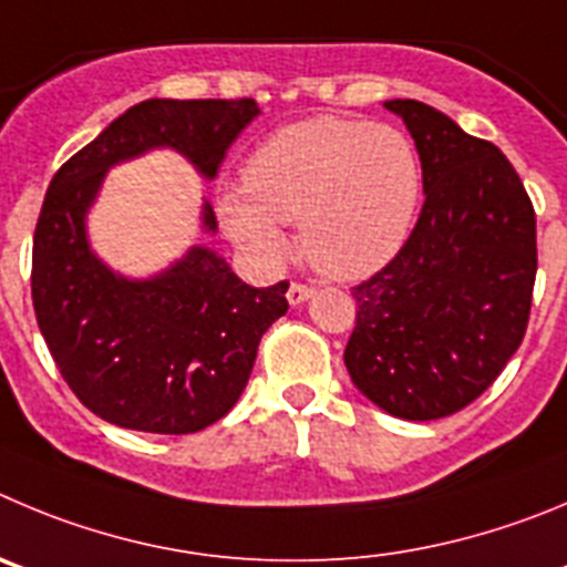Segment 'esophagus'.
Masks as SVG:
<instances>
[{
    "label": "esophagus",
    "mask_w": 567,
    "mask_h": 567,
    "mask_svg": "<svg viewBox=\"0 0 567 567\" xmlns=\"http://www.w3.org/2000/svg\"><path fill=\"white\" fill-rule=\"evenodd\" d=\"M310 296H313V288H308V285H301V282H290V288H288L290 308H299V305H305Z\"/></svg>",
    "instance_id": "esophagus-1"
}]
</instances>
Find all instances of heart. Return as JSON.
<instances>
[{"label": "heart", "mask_w": 567, "mask_h": 567, "mask_svg": "<svg viewBox=\"0 0 567 567\" xmlns=\"http://www.w3.org/2000/svg\"><path fill=\"white\" fill-rule=\"evenodd\" d=\"M422 164L403 131L367 120L316 116L268 136L248 158L243 189L218 198L231 243L259 266H279L299 224L301 251L332 279L389 266L414 229Z\"/></svg>", "instance_id": "heart-1"}]
</instances>
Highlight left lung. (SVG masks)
Instances as JSON below:
<instances>
[{"label":"left lung","instance_id":"obj_1","mask_svg":"<svg viewBox=\"0 0 567 567\" xmlns=\"http://www.w3.org/2000/svg\"><path fill=\"white\" fill-rule=\"evenodd\" d=\"M422 164L425 206L383 271L352 290L343 363L396 420L451 416L484 394L526 336L537 220L520 176L492 145L420 100H385Z\"/></svg>","mask_w":567,"mask_h":567}]
</instances>
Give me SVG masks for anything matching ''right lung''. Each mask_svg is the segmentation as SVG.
Listing matches in <instances>:
<instances>
[{
    "label": "right lung",
    "mask_w": 567,
    "mask_h": 567,
    "mask_svg": "<svg viewBox=\"0 0 567 567\" xmlns=\"http://www.w3.org/2000/svg\"><path fill=\"white\" fill-rule=\"evenodd\" d=\"M257 116L254 100H142L50 182L33 237L35 319L69 389L111 425L178 436L229 414L259 338L288 313V282L251 288L200 243L151 277L114 271L89 240L105 173L176 151L212 182ZM200 231H218L206 198Z\"/></svg>",
    "instance_id": "1"
}]
</instances>
